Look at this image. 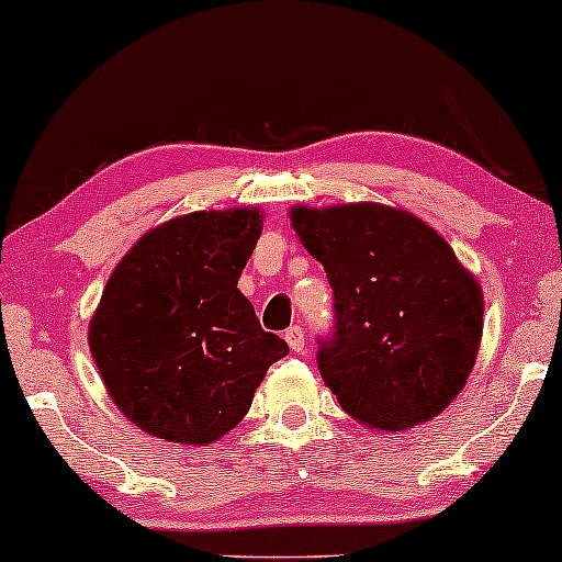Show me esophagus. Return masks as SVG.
<instances>
[{
  "instance_id": "34e87169",
  "label": "esophagus",
  "mask_w": 562,
  "mask_h": 562,
  "mask_svg": "<svg viewBox=\"0 0 562 562\" xmlns=\"http://www.w3.org/2000/svg\"><path fill=\"white\" fill-rule=\"evenodd\" d=\"M286 342H289V348L294 350V352H302L304 350V342H306V337H304V329L299 327V325H294V327H289L286 329Z\"/></svg>"
}]
</instances>
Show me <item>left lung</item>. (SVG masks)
Masks as SVG:
<instances>
[{
    "instance_id": "obj_1",
    "label": "left lung",
    "mask_w": 562,
    "mask_h": 562,
    "mask_svg": "<svg viewBox=\"0 0 562 562\" xmlns=\"http://www.w3.org/2000/svg\"><path fill=\"white\" fill-rule=\"evenodd\" d=\"M291 225L333 286L317 368L342 409L389 432L437 417L475 363L479 281L432 227L391 206H296Z\"/></svg>"
}]
</instances>
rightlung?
Wrapping results in <instances>:
<instances>
[{
  "instance_id": "obj_1",
  "label": "right lung",
  "mask_w": 562,
  "mask_h": 562,
  "mask_svg": "<svg viewBox=\"0 0 562 562\" xmlns=\"http://www.w3.org/2000/svg\"><path fill=\"white\" fill-rule=\"evenodd\" d=\"M260 229L256 206L183 214L140 237L106 281L89 348L112 402L148 435L220 440L289 356L237 289Z\"/></svg>"
}]
</instances>
